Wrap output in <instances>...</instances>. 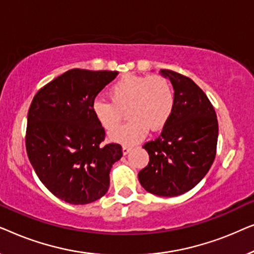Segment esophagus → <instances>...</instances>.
I'll use <instances>...</instances> for the list:
<instances>
[{
    "mask_svg": "<svg viewBox=\"0 0 254 254\" xmlns=\"http://www.w3.org/2000/svg\"><path fill=\"white\" fill-rule=\"evenodd\" d=\"M130 150H131V147H128V145H124V147H123V154L124 155H127Z\"/></svg>",
    "mask_w": 254,
    "mask_h": 254,
    "instance_id": "esophagus-1",
    "label": "esophagus"
}]
</instances>
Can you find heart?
Instances as JSON below:
<instances>
[{"label":"heart","instance_id":"b5f03b06","mask_svg":"<svg viewBox=\"0 0 254 254\" xmlns=\"http://www.w3.org/2000/svg\"><path fill=\"white\" fill-rule=\"evenodd\" d=\"M110 102L96 99L92 113L107 131L118 127L127 112L129 120L112 131L110 138L118 143L130 145L147 136L149 129L157 131L168 124L175 107V93L163 76L125 75L107 90Z\"/></svg>","mask_w":254,"mask_h":254}]
</instances>
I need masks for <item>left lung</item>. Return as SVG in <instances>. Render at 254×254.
<instances>
[{
  "instance_id": "left-lung-1",
  "label": "left lung",
  "mask_w": 254,
  "mask_h": 254,
  "mask_svg": "<svg viewBox=\"0 0 254 254\" xmlns=\"http://www.w3.org/2000/svg\"><path fill=\"white\" fill-rule=\"evenodd\" d=\"M175 90V107L168 124L155 141L143 148L149 163L138 172L147 192L177 196L199 184L216 155L218 123L211 103L192 79L161 69Z\"/></svg>"
}]
</instances>
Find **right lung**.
I'll use <instances>...</instances> for the list:
<instances>
[{
    "label": "right lung",
    "instance_id": "right-lung-1",
    "mask_svg": "<svg viewBox=\"0 0 254 254\" xmlns=\"http://www.w3.org/2000/svg\"><path fill=\"white\" fill-rule=\"evenodd\" d=\"M118 71L70 69L41 88L27 113L25 145L38 178L59 199L86 204L105 195L118 143L102 145L105 130L92 113L97 95Z\"/></svg>",
    "mask_w": 254,
    "mask_h": 254
}]
</instances>
